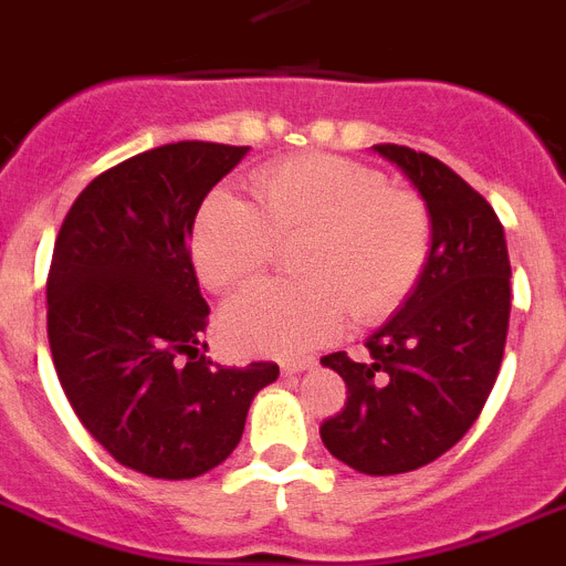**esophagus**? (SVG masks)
Listing matches in <instances>:
<instances>
[{"mask_svg":"<svg viewBox=\"0 0 566 566\" xmlns=\"http://www.w3.org/2000/svg\"><path fill=\"white\" fill-rule=\"evenodd\" d=\"M313 367V358H296V361H284L282 365V376L284 378H293L296 373H304L311 370Z\"/></svg>","mask_w":566,"mask_h":566,"instance_id":"1","label":"esophagus"}]
</instances>
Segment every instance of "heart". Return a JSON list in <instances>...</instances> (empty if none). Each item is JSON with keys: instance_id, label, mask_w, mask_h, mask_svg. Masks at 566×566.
<instances>
[{"instance_id": "b5f03b06", "label": "heart", "mask_w": 566, "mask_h": 566, "mask_svg": "<svg viewBox=\"0 0 566 566\" xmlns=\"http://www.w3.org/2000/svg\"><path fill=\"white\" fill-rule=\"evenodd\" d=\"M250 201L216 190L196 213L190 255L216 293L250 287L279 244L293 253L296 284H264L222 316L230 347L298 356L336 336L344 311L378 324L399 311L430 253L427 205L390 188L381 170L331 154L273 161L253 176Z\"/></svg>"}]
</instances>
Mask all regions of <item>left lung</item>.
Returning <instances> with one entry per match:
<instances>
[{
    "label": "left lung",
    "mask_w": 566,
    "mask_h": 566,
    "mask_svg": "<svg viewBox=\"0 0 566 566\" xmlns=\"http://www.w3.org/2000/svg\"><path fill=\"white\" fill-rule=\"evenodd\" d=\"M373 150L424 199L430 255L399 313L365 342V361L322 358L347 401L318 432L358 473L396 475L439 459L479 419L507 342L510 255L490 201L444 161L405 145Z\"/></svg>",
    "instance_id": "1"
}]
</instances>
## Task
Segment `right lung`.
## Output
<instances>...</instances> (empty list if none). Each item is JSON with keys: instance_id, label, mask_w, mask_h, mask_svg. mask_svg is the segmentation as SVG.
<instances>
[{"instance_id": "obj_1", "label": "right lung", "mask_w": 566, "mask_h": 566, "mask_svg": "<svg viewBox=\"0 0 566 566\" xmlns=\"http://www.w3.org/2000/svg\"><path fill=\"white\" fill-rule=\"evenodd\" d=\"M250 147L174 142L119 161L76 196L48 273L59 385L93 439L150 479L222 464L279 365L219 367L188 242L216 181Z\"/></svg>"}]
</instances>
